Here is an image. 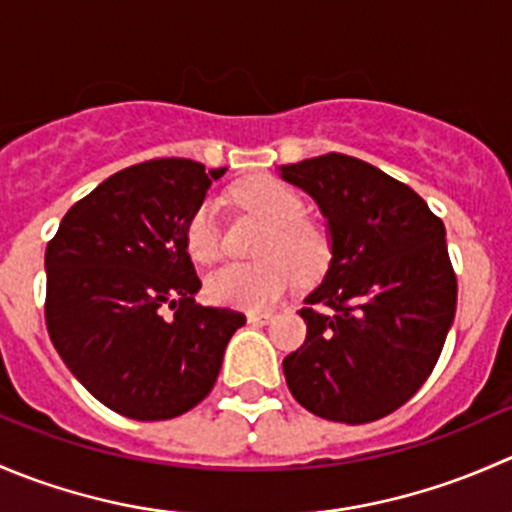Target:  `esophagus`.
<instances>
[{
	"label": "esophagus",
	"instance_id": "34e87169",
	"mask_svg": "<svg viewBox=\"0 0 512 512\" xmlns=\"http://www.w3.org/2000/svg\"><path fill=\"white\" fill-rule=\"evenodd\" d=\"M272 319H275V314L272 312H250L247 314V322L250 324H267V322H272Z\"/></svg>",
	"mask_w": 512,
	"mask_h": 512
}]
</instances>
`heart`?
<instances>
[{"label": "heart", "mask_w": 512, "mask_h": 512, "mask_svg": "<svg viewBox=\"0 0 512 512\" xmlns=\"http://www.w3.org/2000/svg\"><path fill=\"white\" fill-rule=\"evenodd\" d=\"M237 203L270 223L260 247V262H230L210 272L208 297L237 309H267L294 285V267L302 275H317L327 265L329 247L322 232L304 220V200L277 178L257 175L235 188ZM185 245L193 260L213 262L220 255V230L215 205L200 203L185 225Z\"/></svg>", "instance_id": "heart-1"}]
</instances>
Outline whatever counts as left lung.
Wrapping results in <instances>:
<instances>
[{
    "instance_id": "obj_1",
    "label": "left lung",
    "mask_w": 512,
    "mask_h": 512,
    "mask_svg": "<svg viewBox=\"0 0 512 512\" xmlns=\"http://www.w3.org/2000/svg\"><path fill=\"white\" fill-rule=\"evenodd\" d=\"M280 175L312 195L332 245L322 285L299 309L307 339L282 361L289 391L327 421L389 416L428 379L456 317L446 227L409 185L344 153Z\"/></svg>"
}]
</instances>
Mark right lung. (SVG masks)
Wrapping results in <instances>:
<instances>
[{"instance_id":"1","label":"right lung","mask_w":512,"mask_h":512,"mask_svg":"<svg viewBox=\"0 0 512 512\" xmlns=\"http://www.w3.org/2000/svg\"><path fill=\"white\" fill-rule=\"evenodd\" d=\"M227 168L158 158L103 180L46 245V329L71 374L103 406L165 421L218 381L245 314L195 302L185 225ZM174 314L162 317V307Z\"/></svg>"}]
</instances>
